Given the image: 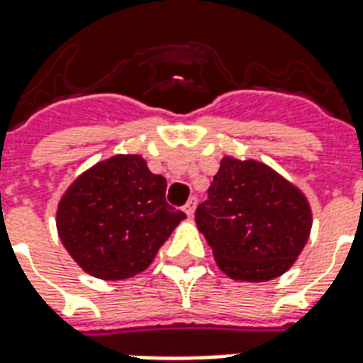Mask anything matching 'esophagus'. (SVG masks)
<instances>
[{
  "instance_id": "1",
  "label": "esophagus",
  "mask_w": 363,
  "mask_h": 363,
  "mask_svg": "<svg viewBox=\"0 0 363 363\" xmlns=\"http://www.w3.org/2000/svg\"><path fill=\"white\" fill-rule=\"evenodd\" d=\"M182 210H184V213H186L189 218H192V216H194V210H196V198H190L189 202L184 204V208H182Z\"/></svg>"
}]
</instances>
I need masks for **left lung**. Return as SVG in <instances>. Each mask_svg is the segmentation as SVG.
Returning a JSON list of instances; mask_svg holds the SVG:
<instances>
[{"label": "left lung", "instance_id": "left-lung-1", "mask_svg": "<svg viewBox=\"0 0 363 363\" xmlns=\"http://www.w3.org/2000/svg\"><path fill=\"white\" fill-rule=\"evenodd\" d=\"M311 206L296 184L255 159H221L196 225L221 272L268 281L291 268L311 233Z\"/></svg>", "mask_w": 363, "mask_h": 363}]
</instances>
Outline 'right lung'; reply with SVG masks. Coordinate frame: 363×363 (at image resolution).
Returning a JSON list of instances; mask_svg holds the SVG:
<instances>
[{"label": "right lung", "instance_id": "obj_1", "mask_svg": "<svg viewBox=\"0 0 363 363\" xmlns=\"http://www.w3.org/2000/svg\"><path fill=\"white\" fill-rule=\"evenodd\" d=\"M167 181L142 155H114L75 179L56 212L66 251L91 276L126 280L150 267L186 216L165 200Z\"/></svg>", "mask_w": 363, "mask_h": 363}]
</instances>
